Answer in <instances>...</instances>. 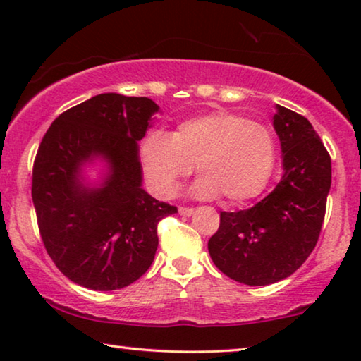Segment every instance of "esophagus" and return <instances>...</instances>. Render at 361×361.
<instances>
[{
    "label": "esophagus",
    "mask_w": 361,
    "mask_h": 361,
    "mask_svg": "<svg viewBox=\"0 0 361 361\" xmlns=\"http://www.w3.org/2000/svg\"><path fill=\"white\" fill-rule=\"evenodd\" d=\"M192 213H194V209H191V207H180V215L191 216Z\"/></svg>",
    "instance_id": "1"
}]
</instances>
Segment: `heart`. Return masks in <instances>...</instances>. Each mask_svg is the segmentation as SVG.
<instances>
[{"label":"heart","instance_id":"b5f03b06","mask_svg":"<svg viewBox=\"0 0 361 361\" xmlns=\"http://www.w3.org/2000/svg\"><path fill=\"white\" fill-rule=\"evenodd\" d=\"M145 173L157 194L170 195L195 166L194 191L202 197L221 195L239 205L259 195L277 161L272 132L240 114L215 111L191 118L167 137L156 132L142 148Z\"/></svg>","mask_w":361,"mask_h":361}]
</instances>
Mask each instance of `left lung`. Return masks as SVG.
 Masks as SVG:
<instances>
[{"mask_svg": "<svg viewBox=\"0 0 361 361\" xmlns=\"http://www.w3.org/2000/svg\"><path fill=\"white\" fill-rule=\"evenodd\" d=\"M274 129L282 146V180L252 209L219 213L209 240L219 271L252 286L290 277L309 258L331 186V157L304 116L277 105Z\"/></svg>", "mask_w": 361, "mask_h": 361, "instance_id": "obj_1", "label": "left lung"}]
</instances>
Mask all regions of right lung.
Listing matches in <instances>:
<instances>
[{
	"mask_svg": "<svg viewBox=\"0 0 361 361\" xmlns=\"http://www.w3.org/2000/svg\"><path fill=\"white\" fill-rule=\"evenodd\" d=\"M159 106L146 97L100 94L52 122L36 152L32 197L47 255L85 288L111 291L138 280L157 250V223L176 207L142 188L138 142ZM95 157L109 164L100 187L82 183Z\"/></svg>",
	"mask_w": 361,
	"mask_h": 361,
	"instance_id": "obj_1",
	"label": "right lung"
}]
</instances>
